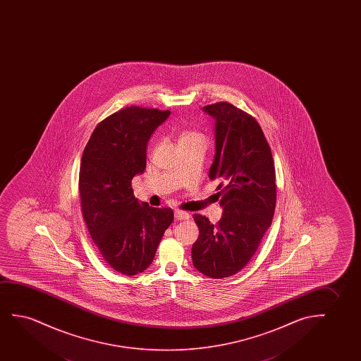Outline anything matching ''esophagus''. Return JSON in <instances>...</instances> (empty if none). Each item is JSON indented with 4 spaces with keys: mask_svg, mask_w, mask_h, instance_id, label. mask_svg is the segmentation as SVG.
Wrapping results in <instances>:
<instances>
[{
    "mask_svg": "<svg viewBox=\"0 0 361 361\" xmlns=\"http://www.w3.org/2000/svg\"><path fill=\"white\" fill-rule=\"evenodd\" d=\"M190 218V214L188 212H183V211H180V209H175V219L176 221H185V219H188Z\"/></svg>",
    "mask_w": 361,
    "mask_h": 361,
    "instance_id": "esophagus-1",
    "label": "esophagus"
}]
</instances>
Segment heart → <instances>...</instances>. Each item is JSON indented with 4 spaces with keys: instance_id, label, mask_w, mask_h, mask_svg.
<instances>
[{
    "instance_id": "b5f03b06",
    "label": "heart",
    "mask_w": 361,
    "mask_h": 361,
    "mask_svg": "<svg viewBox=\"0 0 361 361\" xmlns=\"http://www.w3.org/2000/svg\"><path fill=\"white\" fill-rule=\"evenodd\" d=\"M195 138H202V137H201V134L196 133V132L186 130V132H183V133L181 134V137H180V140H178V142H181V140H190V139Z\"/></svg>"
}]
</instances>
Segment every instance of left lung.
I'll return each instance as SVG.
<instances>
[{"instance_id":"1","label":"left lung","mask_w":361,"mask_h":361,"mask_svg":"<svg viewBox=\"0 0 361 361\" xmlns=\"http://www.w3.org/2000/svg\"><path fill=\"white\" fill-rule=\"evenodd\" d=\"M214 119L216 153L208 176L217 180L222 217L212 224L193 219L200 235L193 243V267L212 279L233 276L250 262L271 226L276 206L271 150L254 117L228 102L203 107Z\"/></svg>"}]
</instances>
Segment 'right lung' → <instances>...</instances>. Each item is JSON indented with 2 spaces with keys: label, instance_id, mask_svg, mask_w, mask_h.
<instances>
[{
  "label": "right lung",
  "instance_id": "obj_1",
  "mask_svg": "<svg viewBox=\"0 0 361 361\" xmlns=\"http://www.w3.org/2000/svg\"><path fill=\"white\" fill-rule=\"evenodd\" d=\"M170 111L130 106L97 124L85 147L79 191L85 223L104 262L134 276L153 262L171 208L150 207L134 197L132 180L144 173L147 147Z\"/></svg>",
  "mask_w": 361,
  "mask_h": 361
}]
</instances>
